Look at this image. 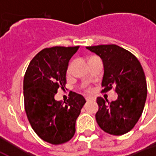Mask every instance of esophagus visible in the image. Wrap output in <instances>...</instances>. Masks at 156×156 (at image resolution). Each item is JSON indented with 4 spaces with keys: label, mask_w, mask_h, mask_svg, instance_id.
<instances>
[{
    "label": "esophagus",
    "mask_w": 156,
    "mask_h": 156,
    "mask_svg": "<svg viewBox=\"0 0 156 156\" xmlns=\"http://www.w3.org/2000/svg\"><path fill=\"white\" fill-rule=\"evenodd\" d=\"M86 100H87L88 102L89 101L95 102L96 101V98H95L94 97H87V98H86Z\"/></svg>",
    "instance_id": "34e87169"
}]
</instances>
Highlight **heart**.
Returning a JSON list of instances; mask_svg holds the SVG:
<instances>
[{
  "label": "heart",
  "mask_w": 156,
  "mask_h": 156,
  "mask_svg": "<svg viewBox=\"0 0 156 156\" xmlns=\"http://www.w3.org/2000/svg\"><path fill=\"white\" fill-rule=\"evenodd\" d=\"M69 71H70V66H68V73H69ZM89 90V89H88Z\"/></svg>",
  "instance_id": "heart-1"
}]
</instances>
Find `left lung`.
<instances>
[{
	"mask_svg": "<svg viewBox=\"0 0 156 156\" xmlns=\"http://www.w3.org/2000/svg\"><path fill=\"white\" fill-rule=\"evenodd\" d=\"M103 60L105 73L102 92L115 86L118 98L106 103L97 98L98 110L95 115L98 126L112 135H122L130 131L140 118L147 96L145 76L140 62L130 51L117 45L87 47Z\"/></svg>",
	"mask_w": 156,
	"mask_h": 156,
	"instance_id": "8db88e82",
	"label": "left lung"
}]
</instances>
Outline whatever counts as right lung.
Returning <instances> with one entry per match:
<instances>
[{
    "mask_svg": "<svg viewBox=\"0 0 156 156\" xmlns=\"http://www.w3.org/2000/svg\"><path fill=\"white\" fill-rule=\"evenodd\" d=\"M78 48H44L30 62L24 76V106L29 123L42 140L51 144H63L73 137L76 120L86 102L72 91L64 104L54 98L58 88L64 89L68 62Z\"/></svg>",
    "mask_w": 156,
    "mask_h": 156,
    "instance_id": "obj_1",
    "label": "right lung"
}]
</instances>
